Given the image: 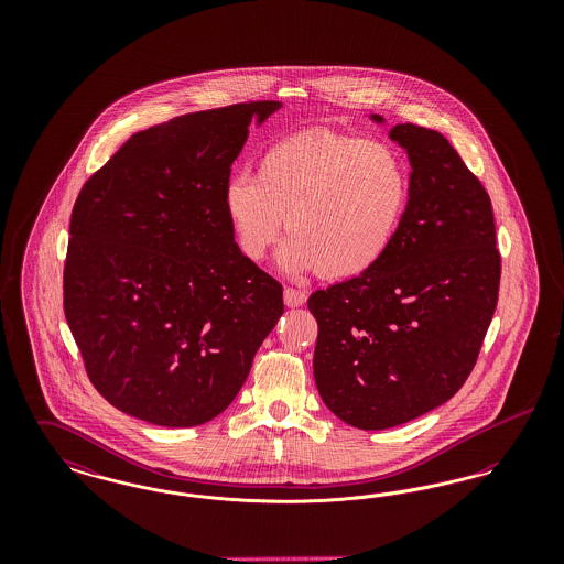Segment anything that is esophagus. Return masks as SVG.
<instances>
[{
  "mask_svg": "<svg viewBox=\"0 0 564 564\" xmlns=\"http://www.w3.org/2000/svg\"><path fill=\"white\" fill-rule=\"evenodd\" d=\"M283 300H285V304L290 308H297V306H302L306 302V294L302 290H295V288H285Z\"/></svg>",
  "mask_w": 564,
  "mask_h": 564,
  "instance_id": "34e87169",
  "label": "esophagus"
}]
</instances>
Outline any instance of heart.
Instances as JSON below:
<instances>
[{
  "label": "heart",
  "mask_w": 564,
  "mask_h": 564,
  "mask_svg": "<svg viewBox=\"0 0 564 564\" xmlns=\"http://www.w3.org/2000/svg\"><path fill=\"white\" fill-rule=\"evenodd\" d=\"M408 200V169L391 145L327 129L274 141L256 177L235 175L221 192L247 260L262 262L288 221L279 269L290 276L323 270L329 279L376 269L400 235Z\"/></svg>",
  "instance_id": "heart-1"
}]
</instances>
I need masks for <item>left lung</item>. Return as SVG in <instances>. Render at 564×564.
<instances>
[{
	"instance_id": "left-lung-1",
	"label": "left lung",
	"mask_w": 564,
	"mask_h": 564,
	"mask_svg": "<svg viewBox=\"0 0 564 564\" xmlns=\"http://www.w3.org/2000/svg\"><path fill=\"white\" fill-rule=\"evenodd\" d=\"M370 120L384 124L378 113ZM389 139L412 169L398 239L376 269L308 297L323 403L366 431L398 427L455 395L476 366L501 279L490 198L448 139L410 122Z\"/></svg>"
}]
</instances>
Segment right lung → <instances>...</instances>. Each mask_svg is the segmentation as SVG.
<instances>
[{
    "label": "right lung",
    "mask_w": 564,
    "mask_h": 564,
    "mask_svg": "<svg viewBox=\"0 0 564 564\" xmlns=\"http://www.w3.org/2000/svg\"><path fill=\"white\" fill-rule=\"evenodd\" d=\"M249 101L133 134L80 189L63 272L65 319L95 389L161 427L221 414L283 315V288L239 251L221 207Z\"/></svg>",
    "instance_id": "add662e5"
}]
</instances>
